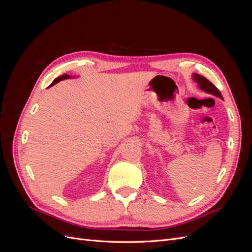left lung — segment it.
Wrapping results in <instances>:
<instances>
[{
    "label": "left lung",
    "mask_w": 252,
    "mask_h": 252,
    "mask_svg": "<svg viewBox=\"0 0 252 252\" xmlns=\"http://www.w3.org/2000/svg\"><path fill=\"white\" fill-rule=\"evenodd\" d=\"M193 79H194V81H195L197 84H199V87H200L202 90L206 91V93H208V94H213V95H217V96H219L220 98H223L222 94H220V90H219L215 85H213V84H212L210 81H208L207 79L204 78L203 75L194 73V74H193Z\"/></svg>",
    "instance_id": "left-lung-1"
}]
</instances>
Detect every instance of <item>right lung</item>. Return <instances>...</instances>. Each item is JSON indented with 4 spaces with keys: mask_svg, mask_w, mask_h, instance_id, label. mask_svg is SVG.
Returning <instances> with one entry per match:
<instances>
[{
    "mask_svg": "<svg viewBox=\"0 0 252 252\" xmlns=\"http://www.w3.org/2000/svg\"><path fill=\"white\" fill-rule=\"evenodd\" d=\"M68 78H69V75H68V74H63V75H61V77H59V78H57L55 81H53L52 83H51V85L50 86H52V85H55V84L56 83H58V82H60V81H62V80H65V79H68ZM49 86V87H50Z\"/></svg>",
    "mask_w": 252,
    "mask_h": 252,
    "instance_id": "1",
    "label": "right lung"
}]
</instances>
